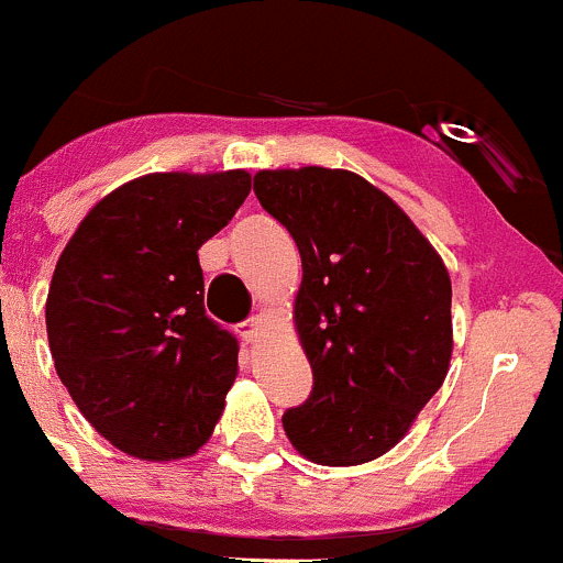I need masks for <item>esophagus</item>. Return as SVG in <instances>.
I'll list each match as a JSON object with an SVG mask.
<instances>
[{
	"mask_svg": "<svg viewBox=\"0 0 563 563\" xmlns=\"http://www.w3.org/2000/svg\"><path fill=\"white\" fill-rule=\"evenodd\" d=\"M258 327H261L258 318H247V321H242L240 323L242 340H245V343H255V340H258Z\"/></svg>",
	"mask_w": 563,
	"mask_h": 563,
	"instance_id": "34e87169",
	"label": "esophagus"
}]
</instances>
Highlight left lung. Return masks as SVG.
<instances>
[{"label":"left lung","instance_id":"obj_1","mask_svg":"<svg viewBox=\"0 0 563 563\" xmlns=\"http://www.w3.org/2000/svg\"><path fill=\"white\" fill-rule=\"evenodd\" d=\"M253 190L302 255L294 321L313 391L283 413L288 441L321 465L382 457L450 371V272L411 218L360 174L258 172Z\"/></svg>","mask_w":563,"mask_h":563}]
</instances>
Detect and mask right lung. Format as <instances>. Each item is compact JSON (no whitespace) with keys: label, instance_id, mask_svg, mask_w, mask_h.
I'll use <instances>...</instances> for the list:
<instances>
[{"label":"right lung","instance_id":"add662e5","mask_svg":"<svg viewBox=\"0 0 563 563\" xmlns=\"http://www.w3.org/2000/svg\"><path fill=\"white\" fill-rule=\"evenodd\" d=\"M247 192V172L139 176L95 203L56 261L45 302L56 376L128 455H196L223 413L240 343L203 310L198 247Z\"/></svg>","mask_w":563,"mask_h":563}]
</instances>
